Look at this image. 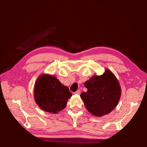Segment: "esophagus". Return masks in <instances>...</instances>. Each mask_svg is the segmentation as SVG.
<instances>
[{"label":"esophagus","instance_id":"esophagus-1","mask_svg":"<svg viewBox=\"0 0 147 147\" xmlns=\"http://www.w3.org/2000/svg\"><path fill=\"white\" fill-rule=\"evenodd\" d=\"M80 92H81L80 90H78V91H77L76 92H75V94H78V95H80Z\"/></svg>","mask_w":147,"mask_h":147}]
</instances>
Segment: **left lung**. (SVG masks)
<instances>
[{
	"label": "left lung",
	"instance_id": "obj_1",
	"mask_svg": "<svg viewBox=\"0 0 147 147\" xmlns=\"http://www.w3.org/2000/svg\"><path fill=\"white\" fill-rule=\"evenodd\" d=\"M87 92L80 97L86 109L96 117L110 113L116 107L120 99L121 88L118 80L108 69L102 75H94L84 82Z\"/></svg>",
	"mask_w": 147,
	"mask_h": 147
}]
</instances>
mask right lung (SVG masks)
I'll use <instances>...</instances> for the list:
<instances>
[{
  "label": "right lung",
  "mask_w": 147,
  "mask_h": 147,
  "mask_svg": "<svg viewBox=\"0 0 147 147\" xmlns=\"http://www.w3.org/2000/svg\"><path fill=\"white\" fill-rule=\"evenodd\" d=\"M72 95L68 87L62 84L53 75H39L34 84L35 103L45 112L53 114L64 110Z\"/></svg>",
  "instance_id": "1"
}]
</instances>
